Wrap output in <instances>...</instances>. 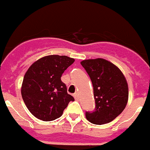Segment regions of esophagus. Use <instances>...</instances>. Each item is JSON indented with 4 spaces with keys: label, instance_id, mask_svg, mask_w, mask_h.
<instances>
[{
    "label": "esophagus",
    "instance_id": "1",
    "mask_svg": "<svg viewBox=\"0 0 150 150\" xmlns=\"http://www.w3.org/2000/svg\"><path fill=\"white\" fill-rule=\"evenodd\" d=\"M74 98H75V99L76 100H79V94H77V93H75V94H74Z\"/></svg>",
    "mask_w": 150,
    "mask_h": 150
}]
</instances>
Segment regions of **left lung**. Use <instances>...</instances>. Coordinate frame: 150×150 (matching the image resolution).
I'll return each instance as SVG.
<instances>
[{
	"label": "left lung",
	"mask_w": 150,
	"mask_h": 150,
	"mask_svg": "<svg viewBox=\"0 0 150 150\" xmlns=\"http://www.w3.org/2000/svg\"><path fill=\"white\" fill-rule=\"evenodd\" d=\"M93 85L96 109L86 113V118L94 124L101 125L114 120L125 109L129 89L125 76L110 61L98 58L81 62Z\"/></svg>",
	"instance_id": "1"
}]
</instances>
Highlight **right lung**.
<instances>
[{"mask_svg":"<svg viewBox=\"0 0 150 150\" xmlns=\"http://www.w3.org/2000/svg\"><path fill=\"white\" fill-rule=\"evenodd\" d=\"M75 62L66 56L50 55L40 58L26 71L21 95L26 108L35 117L51 121L60 117L74 98L67 93L61 77Z\"/></svg>","mask_w":150,"mask_h":150,"instance_id":"1","label":"right lung"}]
</instances>
